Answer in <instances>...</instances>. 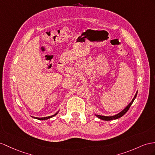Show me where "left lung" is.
<instances>
[{
    "label": "left lung",
    "instance_id": "8db88e82",
    "mask_svg": "<svg viewBox=\"0 0 155 155\" xmlns=\"http://www.w3.org/2000/svg\"><path fill=\"white\" fill-rule=\"evenodd\" d=\"M137 92H136V95H135V96H134V97L133 98V100H132V101H131L130 104H128V105L124 109V110H122V111L120 112V113H119L118 114H116V115H114V116H112V117H105V116H101V115H96V117H97L99 118H100V119H101V120H115V119H117V118H120L121 117H122L123 115H124V114L128 111V110H129V109H130V106L132 105V104H133V102H134V100L135 99H136V96H137Z\"/></svg>",
    "mask_w": 155,
    "mask_h": 155
}]
</instances>
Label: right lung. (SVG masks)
<instances>
[{
  "label": "right lung",
  "instance_id": "add662e5",
  "mask_svg": "<svg viewBox=\"0 0 155 155\" xmlns=\"http://www.w3.org/2000/svg\"><path fill=\"white\" fill-rule=\"evenodd\" d=\"M58 113V112L55 113V114H54V115H51V116H50V117H43V118H37V117L35 118V117H33L35 118H36V119H38V120H47V119L50 118H51V117H53L55 116Z\"/></svg>",
  "mask_w": 155,
  "mask_h": 155
}]
</instances>
